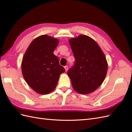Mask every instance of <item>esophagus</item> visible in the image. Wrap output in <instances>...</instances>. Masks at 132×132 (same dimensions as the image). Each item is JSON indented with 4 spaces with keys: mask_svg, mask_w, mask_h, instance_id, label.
<instances>
[{
    "mask_svg": "<svg viewBox=\"0 0 132 132\" xmlns=\"http://www.w3.org/2000/svg\"><path fill=\"white\" fill-rule=\"evenodd\" d=\"M64 69L65 70V71H67L68 70V66H65L64 67Z\"/></svg>",
    "mask_w": 132,
    "mask_h": 132,
    "instance_id": "obj_1",
    "label": "esophagus"
}]
</instances>
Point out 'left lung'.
Wrapping results in <instances>:
<instances>
[{"label": "left lung", "instance_id": "left-lung-1", "mask_svg": "<svg viewBox=\"0 0 132 132\" xmlns=\"http://www.w3.org/2000/svg\"><path fill=\"white\" fill-rule=\"evenodd\" d=\"M75 64L68 71L75 91L88 94L96 90L104 81L107 71L105 55L93 38L81 35L69 39Z\"/></svg>", "mask_w": 132, "mask_h": 132}]
</instances>
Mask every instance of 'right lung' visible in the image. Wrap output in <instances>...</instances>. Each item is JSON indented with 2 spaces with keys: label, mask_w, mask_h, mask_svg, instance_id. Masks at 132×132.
I'll return each mask as SVG.
<instances>
[{
  "label": "right lung",
  "mask_w": 132,
  "mask_h": 132,
  "mask_svg": "<svg viewBox=\"0 0 132 132\" xmlns=\"http://www.w3.org/2000/svg\"><path fill=\"white\" fill-rule=\"evenodd\" d=\"M57 39L45 35L34 39L22 58L21 70L25 80L39 94H48L56 87L59 76L65 72L53 54Z\"/></svg>",
  "instance_id": "right-lung-1"
}]
</instances>
